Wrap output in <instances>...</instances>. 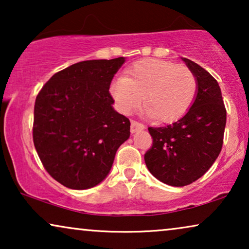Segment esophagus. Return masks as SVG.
I'll use <instances>...</instances> for the list:
<instances>
[{"mask_svg":"<svg viewBox=\"0 0 249 249\" xmlns=\"http://www.w3.org/2000/svg\"><path fill=\"white\" fill-rule=\"evenodd\" d=\"M142 129H145V125L142 124H139V122L132 120L131 121V125H130V131L134 134V132L138 131V130H142Z\"/></svg>","mask_w":249,"mask_h":249,"instance_id":"obj_1","label":"esophagus"}]
</instances>
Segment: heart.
I'll return each mask as SVG.
<instances>
[{
  "instance_id": "1",
  "label": "heart",
  "mask_w": 249,
  "mask_h": 249,
  "mask_svg": "<svg viewBox=\"0 0 249 249\" xmlns=\"http://www.w3.org/2000/svg\"><path fill=\"white\" fill-rule=\"evenodd\" d=\"M111 94L119 111L130 114L145 95V113L160 122L181 118L197 94V80L187 67L160 59H145L125 71V77L111 84Z\"/></svg>"
}]
</instances>
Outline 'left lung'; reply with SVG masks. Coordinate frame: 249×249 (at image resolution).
<instances>
[{
    "instance_id": "obj_1",
    "label": "left lung",
    "mask_w": 249,
    "mask_h": 249,
    "mask_svg": "<svg viewBox=\"0 0 249 249\" xmlns=\"http://www.w3.org/2000/svg\"><path fill=\"white\" fill-rule=\"evenodd\" d=\"M181 59L196 77V97L178 121L165 127L148 128L153 145L145 154L149 172L173 187L196 181L212 166L222 148L227 122L217 81L197 63Z\"/></svg>"
}]
</instances>
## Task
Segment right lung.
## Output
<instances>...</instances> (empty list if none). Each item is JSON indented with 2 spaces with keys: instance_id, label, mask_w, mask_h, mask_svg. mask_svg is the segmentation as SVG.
Segmentation results:
<instances>
[{
  "instance_id": "right-lung-1",
  "label": "right lung",
  "mask_w": 249,
  "mask_h": 249,
  "mask_svg": "<svg viewBox=\"0 0 249 249\" xmlns=\"http://www.w3.org/2000/svg\"><path fill=\"white\" fill-rule=\"evenodd\" d=\"M124 57L74 63L53 74L36 97L34 145L44 168L61 185L83 190L107 178L115 153L130 136L110 85Z\"/></svg>"
}]
</instances>
